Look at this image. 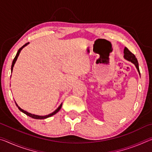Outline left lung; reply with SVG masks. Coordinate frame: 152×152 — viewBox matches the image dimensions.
Listing matches in <instances>:
<instances>
[{"mask_svg": "<svg viewBox=\"0 0 152 152\" xmlns=\"http://www.w3.org/2000/svg\"><path fill=\"white\" fill-rule=\"evenodd\" d=\"M123 53H124V58L125 60H127L129 61H131V62L134 64L138 71L139 74H140V69H139V64H138L137 58H136L135 55L131 52V51L126 47L124 48V51H123Z\"/></svg>", "mask_w": 152, "mask_h": 152, "instance_id": "8db88e82", "label": "left lung"}]
</instances>
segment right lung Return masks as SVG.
I'll use <instances>...</instances> for the list:
<instances>
[{
  "instance_id": "add662e5",
  "label": "right lung",
  "mask_w": 152,
  "mask_h": 152,
  "mask_svg": "<svg viewBox=\"0 0 152 152\" xmlns=\"http://www.w3.org/2000/svg\"><path fill=\"white\" fill-rule=\"evenodd\" d=\"M29 43H27L26 44H25L23 46H22V47L20 48L19 50H18L17 54H16V56H15V58H14L13 61H12V65H11V73L12 72V69H13L14 65H15V62H16V61H17V58H18V56H19V53H20V51H21V50H23V48H25V46H27L28 44H29ZM15 104H16L17 107H18V109H19L20 110V111L23 112V113H25V114L27 115V116H29V117H31V118H33V119H47V118H48V117H51V116H53V115H54L55 114H56V113H57L59 111V110H60V109L61 108V105H62V103H61V104L60 105V106H59V107H58V109H56V110H55L54 111H53V113H50V114H49V115H44V116H41V115H37L31 114V113H28L27 111H26V110H23V109H22L21 108H20V107H19V105H18V104H17L16 102H15Z\"/></svg>"
}]
</instances>
